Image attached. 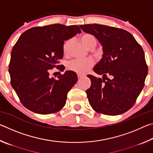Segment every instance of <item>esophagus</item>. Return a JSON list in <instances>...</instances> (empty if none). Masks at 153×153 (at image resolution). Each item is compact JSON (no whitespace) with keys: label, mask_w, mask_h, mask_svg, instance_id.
<instances>
[{"label":"esophagus","mask_w":153,"mask_h":153,"mask_svg":"<svg viewBox=\"0 0 153 153\" xmlns=\"http://www.w3.org/2000/svg\"><path fill=\"white\" fill-rule=\"evenodd\" d=\"M83 77H84V74H77V77H78V79H81Z\"/></svg>","instance_id":"esophagus-1"}]
</instances>
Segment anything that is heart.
Segmentation results:
<instances>
[{"label": "heart", "instance_id": "obj_1", "mask_svg": "<svg viewBox=\"0 0 153 153\" xmlns=\"http://www.w3.org/2000/svg\"><path fill=\"white\" fill-rule=\"evenodd\" d=\"M81 41L85 47L89 50L94 48L97 44V40L94 36L90 33L84 34L81 37ZM69 42H67L63 46V51L65 53L67 52L68 49ZM93 61L92 59H88L85 60H74L69 63L67 65V69L69 71L76 72L77 74H83L88 70L92 66Z\"/></svg>", "mask_w": 153, "mask_h": 153}]
</instances>
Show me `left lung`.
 I'll list each match as a JSON object with an SVG mask.
<instances>
[{"instance_id":"1","label":"left lung","mask_w":153,"mask_h":153,"mask_svg":"<svg viewBox=\"0 0 153 153\" xmlns=\"http://www.w3.org/2000/svg\"><path fill=\"white\" fill-rule=\"evenodd\" d=\"M79 27L94 36L103 50L102 58L93 69L102 78L88 76L91 86L86 92L90 106L107 115L126 112L135 104L148 74L143 49L125 30L97 24Z\"/></svg>"}]
</instances>
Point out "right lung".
I'll list each match as a JSON object with an SVG mask.
<instances>
[{"instance_id":"right-lung-1","label":"right lung","mask_w":153,"mask_h":153,"mask_svg":"<svg viewBox=\"0 0 153 153\" xmlns=\"http://www.w3.org/2000/svg\"><path fill=\"white\" fill-rule=\"evenodd\" d=\"M81 33L78 25L52 24L35 27L20 36L13 47L9 72L11 84L21 102L33 112L47 115L60 111L67 93L77 81L74 71H66L57 79L49 77L63 56L65 40Z\"/></svg>"}]
</instances>
